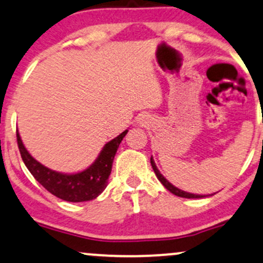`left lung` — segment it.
Returning a JSON list of instances; mask_svg holds the SVG:
<instances>
[{
    "instance_id": "left-lung-1",
    "label": "left lung",
    "mask_w": 263,
    "mask_h": 263,
    "mask_svg": "<svg viewBox=\"0 0 263 263\" xmlns=\"http://www.w3.org/2000/svg\"><path fill=\"white\" fill-rule=\"evenodd\" d=\"M151 164H152V167H153L154 173H156L158 180H159V181L164 185V187H165L166 190H169V191L172 192V194L179 196V197H183V198H202V197H205V196H203V195L189 194V192H185V191H182V190L175 187V186L172 185V183L167 181V180L164 178L162 174H160L159 170H158V167L156 166V163H154L153 158H151Z\"/></svg>"
}]
</instances>
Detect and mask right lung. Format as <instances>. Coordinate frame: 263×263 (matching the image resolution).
I'll return each instance as SVG.
<instances>
[{
  "label": "right lung",
  "instance_id": "right-lung-1",
  "mask_svg": "<svg viewBox=\"0 0 263 263\" xmlns=\"http://www.w3.org/2000/svg\"><path fill=\"white\" fill-rule=\"evenodd\" d=\"M127 132L128 129H125L118 137L107 142L96 162L88 169L77 174H71V175L56 173L36 162L30 156L29 152L25 149L18 131L17 143L25 166L28 167L36 181L44 186L50 194L67 202H84L94 200L105 190L107 179L111 173L114 157L118 152L122 138Z\"/></svg>",
  "mask_w": 263,
  "mask_h": 263
}]
</instances>
